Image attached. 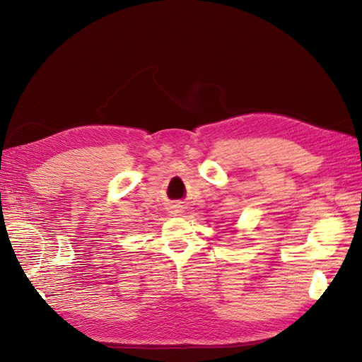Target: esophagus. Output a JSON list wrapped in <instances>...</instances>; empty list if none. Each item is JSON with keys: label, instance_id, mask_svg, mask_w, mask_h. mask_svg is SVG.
<instances>
[{"label": "esophagus", "instance_id": "1", "mask_svg": "<svg viewBox=\"0 0 362 362\" xmlns=\"http://www.w3.org/2000/svg\"><path fill=\"white\" fill-rule=\"evenodd\" d=\"M182 210H180V206H171V211L170 213H173L175 216H179V213H180Z\"/></svg>", "mask_w": 362, "mask_h": 362}]
</instances>
